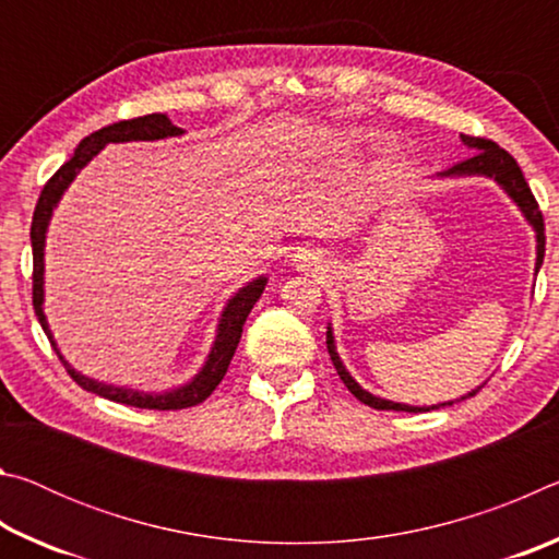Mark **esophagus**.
<instances>
[{
	"instance_id": "34e87169",
	"label": "esophagus",
	"mask_w": 559,
	"mask_h": 559,
	"mask_svg": "<svg viewBox=\"0 0 559 559\" xmlns=\"http://www.w3.org/2000/svg\"><path fill=\"white\" fill-rule=\"evenodd\" d=\"M290 261H293V266H296L302 273H318L325 263L323 257H320V253L313 251V249H300Z\"/></svg>"
}]
</instances>
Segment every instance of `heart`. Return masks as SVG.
<instances>
[{
  "instance_id": "1",
  "label": "heart",
  "mask_w": 559,
  "mask_h": 559,
  "mask_svg": "<svg viewBox=\"0 0 559 559\" xmlns=\"http://www.w3.org/2000/svg\"><path fill=\"white\" fill-rule=\"evenodd\" d=\"M357 138H359V135H357Z\"/></svg>"
}]
</instances>
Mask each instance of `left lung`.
Returning <instances> with one entry per match:
<instances>
[{
    "label": "left lung",
    "mask_w": 559,
    "mask_h": 559,
    "mask_svg": "<svg viewBox=\"0 0 559 559\" xmlns=\"http://www.w3.org/2000/svg\"><path fill=\"white\" fill-rule=\"evenodd\" d=\"M463 145L473 150V155L468 159H463V163L449 167L447 173H439L437 177H488L493 179V182L500 185V189L510 197L518 204V210L523 212L525 222L533 226L535 231V241H537V259H535V273L540 271L543 266V259H545V224H543V212L537 210V202L533 192H530V187L525 182L523 173H520V167L513 157H510L503 147H498L493 140H484V138H471V135H461ZM328 353L330 359H333L335 370L340 374V380L345 382V386L349 392H353L359 402L372 406V409H394V412H431V409H439V406H451L453 402H443V404H431V406H412V404H400V402H390V400H382V396H374L367 390H362L355 380L353 374L345 370L343 359L337 355V347H335V337H333V328L328 325ZM480 390H471L468 394H463L461 400H468ZM456 400V402H461Z\"/></svg>",
    "instance_id": "obj_1"
}]
</instances>
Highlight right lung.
I'll use <instances>...</instances> for the list:
<instances>
[{"label": "right lung", "instance_id": "add662e5", "mask_svg": "<svg viewBox=\"0 0 559 559\" xmlns=\"http://www.w3.org/2000/svg\"><path fill=\"white\" fill-rule=\"evenodd\" d=\"M182 128L173 126L165 112H153V116H143V118H132V120H120L112 122L108 128H100L96 132H91L88 138H83L75 153L66 165H61L59 173H56L49 182L44 185L39 202H36L34 210V219H32V253H34V310L36 318L44 328L46 337L51 340V345L59 355L61 362L66 365V370L73 377L75 384H81L86 392H93L98 396H106L110 402L118 404H128V406H138V409H187V406H194L204 402L210 396L216 384L224 380L226 370H229V362L236 353V345L241 340V330L246 318H249L251 308L257 306V300L261 298L263 288H266L269 278L259 276L246 283L243 288H239L234 296L226 300V306L222 310L219 325H216V337L214 345L206 355L202 370L197 372L192 380L185 382L182 386H175V390L167 392H140V390H130V386H116V384H106L93 380V377L81 374L79 370L66 362L61 349L56 347L53 333L49 328V320L44 316V249H46V231H49V222L53 216V210L59 206L61 197L69 185L75 179V175L86 167L93 157H96L103 147L110 143H138V140H165V138H177L182 135Z\"/></svg>", "mask_w": 559, "mask_h": 559}]
</instances>
